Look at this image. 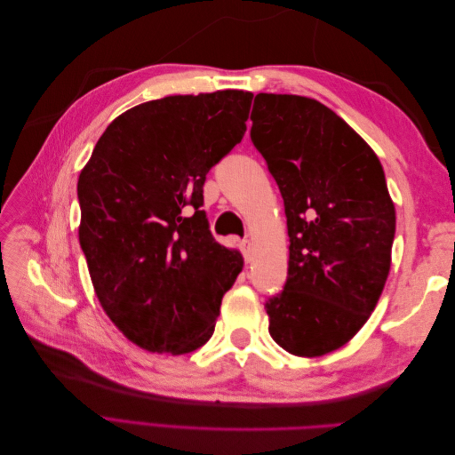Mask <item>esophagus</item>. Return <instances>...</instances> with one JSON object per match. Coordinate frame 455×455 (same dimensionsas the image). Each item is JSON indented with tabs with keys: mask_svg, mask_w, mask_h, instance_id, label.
<instances>
[{
	"mask_svg": "<svg viewBox=\"0 0 455 455\" xmlns=\"http://www.w3.org/2000/svg\"><path fill=\"white\" fill-rule=\"evenodd\" d=\"M241 251H243V256H244V261H251L252 258V243L249 239H244L241 243Z\"/></svg>",
	"mask_w": 455,
	"mask_h": 455,
	"instance_id": "34e87169",
	"label": "esophagus"
}]
</instances>
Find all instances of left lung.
Listing matches in <instances>:
<instances>
[{
	"mask_svg": "<svg viewBox=\"0 0 455 455\" xmlns=\"http://www.w3.org/2000/svg\"><path fill=\"white\" fill-rule=\"evenodd\" d=\"M251 139L284 201L291 237L269 334L296 356L339 349L376 309L391 269L395 203L378 156L315 99L259 92Z\"/></svg>",
	"mask_w": 455,
	"mask_h": 455,
	"instance_id": "obj_1",
	"label": "left lung"
}]
</instances>
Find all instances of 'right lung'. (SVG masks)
Wrapping results in <instances>:
<instances>
[{"label":"right lung","instance_id":"right-lung-1","mask_svg":"<svg viewBox=\"0 0 455 455\" xmlns=\"http://www.w3.org/2000/svg\"><path fill=\"white\" fill-rule=\"evenodd\" d=\"M252 96L226 89L134 106L109 123L79 174V243L96 298L149 353L204 346L243 269L201 206L206 174L243 140Z\"/></svg>","mask_w":455,"mask_h":455}]
</instances>
